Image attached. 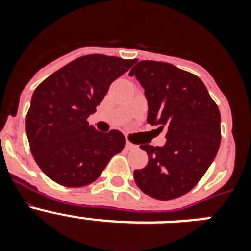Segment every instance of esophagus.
I'll return each instance as SVG.
<instances>
[{"label": "esophagus", "instance_id": "1", "mask_svg": "<svg viewBox=\"0 0 251 251\" xmlns=\"http://www.w3.org/2000/svg\"><path fill=\"white\" fill-rule=\"evenodd\" d=\"M126 147H127V150H134V148H137L136 145H133V143H130L129 141L126 142Z\"/></svg>", "mask_w": 251, "mask_h": 251}]
</instances>
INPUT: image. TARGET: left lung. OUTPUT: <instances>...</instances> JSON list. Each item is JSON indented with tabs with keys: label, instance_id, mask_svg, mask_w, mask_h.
<instances>
[{
	"label": "left lung",
	"instance_id": "1",
	"mask_svg": "<svg viewBox=\"0 0 251 251\" xmlns=\"http://www.w3.org/2000/svg\"><path fill=\"white\" fill-rule=\"evenodd\" d=\"M145 89L147 122L167 129L162 147L141 145L148 165L134 171V181L157 200L191 191L220 147V112L205 84L191 73L161 61H139L130 70Z\"/></svg>",
	"mask_w": 251,
	"mask_h": 251
}]
</instances>
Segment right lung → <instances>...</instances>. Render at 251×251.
Masks as SVG:
<instances>
[{
    "instance_id": "obj_1",
    "label": "right lung",
    "mask_w": 251,
    "mask_h": 251,
    "mask_svg": "<svg viewBox=\"0 0 251 251\" xmlns=\"http://www.w3.org/2000/svg\"><path fill=\"white\" fill-rule=\"evenodd\" d=\"M136 60L86 55L69 63L35 89L26 115L30 150L44 174L66 187L94 182L126 146L119 130L98 132L88 117L110 84Z\"/></svg>"
}]
</instances>
